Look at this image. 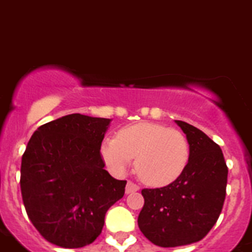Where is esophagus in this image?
I'll list each match as a JSON object with an SVG mask.
<instances>
[{
  "label": "esophagus",
  "instance_id": "obj_1",
  "mask_svg": "<svg viewBox=\"0 0 252 252\" xmlns=\"http://www.w3.org/2000/svg\"><path fill=\"white\" fill-rule=\"evenodd\" d=\"M138 189H139V186H137V185H135V183L130 182V181H129V182L126 183V193H133V192H137Z\"/></svg>",
  "mask_w": 252,
  "mask_h": 252
}]
</instances>
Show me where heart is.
Masks as SVG:
<instances>
[{
  "label": "heart",
  "mask_w": 252,
  "mask_h": 252,
  "mask_svg": "<svg viewBox=\"0 0 252 252\" xmlns=\"http://www.w3.org/2000/svg\"><path fill=\"white\" fill-rule=\"evenodd\" d=\"M100 156L113 173L123 174L135 158V171L143 182L164 186L185 171L189 159V143L182 131L162 124L140 122L105 138Z\"/></svg>",
  "instance_id": "1"
}]
</instances>
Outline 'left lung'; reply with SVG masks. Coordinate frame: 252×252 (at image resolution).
<instances>
[{
    "label": "left lung",
    "mask_w": 252,
    "mask_h": 252,
    "mask_svg": "<svg viewBox=\"0 0 252 252\" xmlns=\"http://www.w3.org/2000/svg\"><path fill=\"white\" fill-rule=\"evenodd\" d=\"M176 124L189 143V159L168 186L142 189L144 206L138 216L143 235L160 248H176L202 240L222 211L227 165L221 148L196 126Z\"/></svg>",
    "instance_id": "left-lung-1"
}]
</instances>
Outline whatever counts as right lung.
I'll return each instance as SVG.
<instances>
[{"label": "right lung", "instance_id": "1", "mask_svg": "<svg viewBox=\"0 0 252 252\" xmlns=\"http://www.w3.org/2000/svg\"><path fill=\"white\" fill-rule=\"evenodd\" d=\"M112 119L75 113L38 126L21 162V194L41 236L65 249L92 244L126 181L104 169L101 142Z\"/></svg>", "mask_w": 252, "mask_h": 252}]
</instances>
